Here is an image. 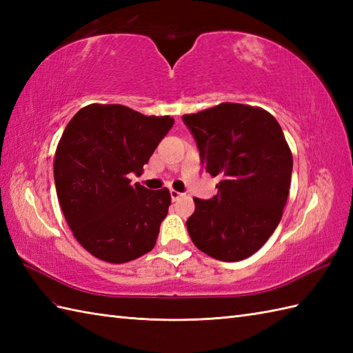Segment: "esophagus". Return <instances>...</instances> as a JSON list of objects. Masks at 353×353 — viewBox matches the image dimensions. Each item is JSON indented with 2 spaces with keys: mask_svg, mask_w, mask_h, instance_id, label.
<instances>
[{
  "mask_svg": "<svg viewBox=\"0 0 353 353\" xmlns=\"http://www.w3.org/2000/svg\"><path fill=\"white\" fill-rule=\"evenodd\" d=\"M170 194H171V199H172V201H177L179 199L183 197V194H182V192H179V191H176V190H171V191H170Z\"/></svg>",
  "mask_w": 353,
  "mask_h": 353,
  "instance_id": "esophagus-1",
  "label": "esophagus"
}]
</instances>
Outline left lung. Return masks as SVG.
Returning a JSON list of instances; mask_svg holds the SVG:
<instances>
[{"instance_id":"left-lung-1","label":"left lung","mask_w":353,"mask_h":353,"mask_svg":"<svg viewBox=\"0 0 353 353\" xmlns=\"http://www.w3.org/2000/svg\"><path fill=\"white\" fill-rule=\"evenodd\" d=\"M201 163L220 177L211 200L194 197L186 220L199 250L224 262L252 256L279 224L287 205L292 154L279 123L267 110L239 103L183 115Z\"/></svg>"}]
</instances>
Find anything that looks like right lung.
<instances>
[{
	"label": "right lung",
	"mask_w": 353,
	"mask_h": 353,
	"mask_svg": "<svg viewBox=\"0 0 353 353\" xmlns=\"http://www.w3.org/2000/svg\"><path fill=\"white\" fill-rule=\"evenodd\" d=\"M174 124L123 104H89L65 127L54 156L57 199L74 238L92 256L124 264L148 253L168 214L167 188L130 185Z\"/></svg>",
	"instance_id": "1"
}]
</instances>
